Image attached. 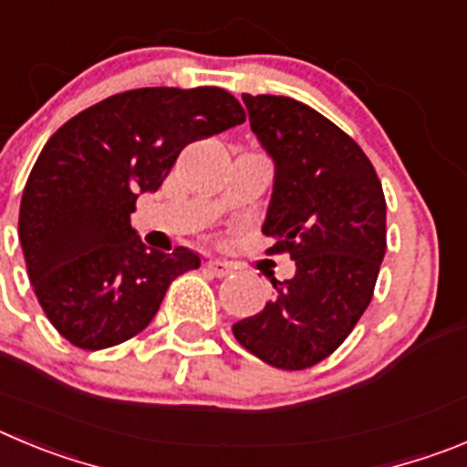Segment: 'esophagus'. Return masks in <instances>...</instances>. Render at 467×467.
<instances>
[{
	"label": "esophagus",
	"mask_w": 467,
	"mask_h": 467,
	"mask_svg": "<svg viewBox=\"0 0 467 467\" xmlns=\"http://www.w3.org/2000/svg\"><path fill=\"white\" fill-rule=\"evenodd\" d=\"M205 268H208L215 277H226L234 273V266L226 262H220V259H208V262H205Z\"/></svg>",
	"instance_id": "obj_1"
}]
</instances>
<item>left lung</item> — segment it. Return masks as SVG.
I'll use <instances>...</instances> for the list:
<instances>
[{
	"label": "left lung",
	"instance_id": "obj_1",
	"mask_svg": "<svg viewBox=\"0 0 467 467\" xmlns=\"http://www.w3.org/2000/svg\"><path fill=\"white\" fill-rule=\"evenodd\" d=\"M250 127L273 160V194L262 231L268 252L292 256L271 301L234 324L254 357L303 370L340 348L373 298L387 250L382 182L363 150L310 106L275 94H243Z\"/></svg>",
	"mask_w": 467,
	"mask_h": 467
}]
</instances>
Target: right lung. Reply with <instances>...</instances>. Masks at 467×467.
I'll return each mask as SVG.
<instances>
[{
	"label": "right lung",
	"instance_id": "obj_1",
	"mask_svg": "<svg viewBox=\"0 0 467 467\" xmlns=\"http://www.w3.org/2000/svg\"><path fill=\"white\" fill-rule=\"evenodd\" d=\"M245 122L222 88H140L113 94L59 127L20 201L27 275L50 324L80 349H106L143 331L171 282L199 254L148 250L136 199L157 192L192 140Z\"/></svg>",
	"mask_w": 467,
	"mask_h": 467
}]
</instances>
